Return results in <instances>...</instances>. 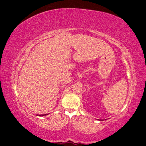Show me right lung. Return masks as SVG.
Listing matches in <instances>:
<instances>
[{
  "label": "right lung",
  "instance_id": "1",
  "mask_svg": "<svg viewBox=\"0 0 146 146\" xmlns=\"http://www.w3.org/2000/svg\"><path fill=\"white\" fill-rule=\"evenodd\" d=\"M46 115L48 114H42V115H37L38 116H44V115Z\"/></svg>",
  "mask_w": 146,
  "mask_h": 146
}]
</instances>
